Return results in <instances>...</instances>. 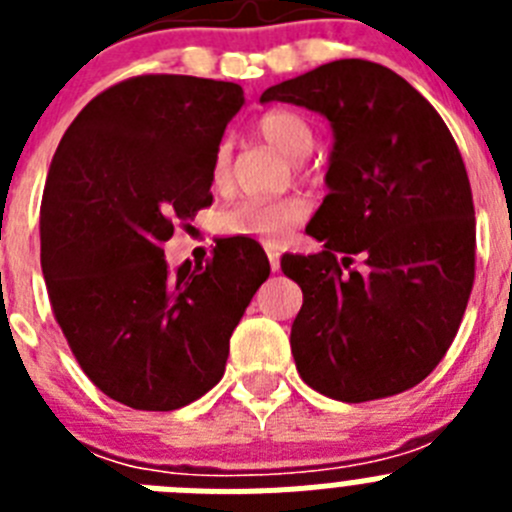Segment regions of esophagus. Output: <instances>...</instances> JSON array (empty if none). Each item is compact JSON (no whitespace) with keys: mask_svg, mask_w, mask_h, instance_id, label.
Wrapping results in <instances>:
<instances>
[{"mask_svg":"<svg viewBox=\"0 0 512 512\" xmlns=\"http://www.w3.org/2000/svg\"><path fill=\"white\" fill-rule=\"evenodd\" d=\"M264 251H266V259H269L271 271H279V248L274 246V243L266 241L264 243Z\"/></svg>","mask_w":512,"mask_h":512,"instance_id":"1","label":"esophagus"}]
</instances>
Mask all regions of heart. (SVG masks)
Masks as SVG:
<instances>
[{
	"mask_svg": "<svg viewBox=\"0 0 512 512\" xmlns=\"http://www.w3.org/2000/svg\"><path fill=\"white\" fill-rule=\"evenodd\" d=\"M256 133L289 161H302L310 156L312 146H315V133H312L310 122L292 110H271L261 115L256 122ZM230 158H233V148L228 140H220L210 158V187L215 192L230 189V182H233ZM305 217L307 202L295 194L274 202H238L220 215V230L228 235H251V238L277 241Z\"/></svg>",
	"mask_w": 512,
	"mask_h": 512,
	"instance_id": "obj_1",
	"label": "heart"
}]
</instances>
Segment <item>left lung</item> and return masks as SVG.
<instances>
[{
    "label": "left lung",
    "instance_id": "1",
    "mask_svg": "<svg viewBox=\"0 0 512 512\" xmlns=\"http://www.w3.org/2000/svg\"><path fill=\"white\" fill-rule=\"evenodd\" d=\"M261 102L318 112L333 130L330 192L307 223L323 251L282 256L302 289L297 372L341 402L410 390L449 351L474 284L472 189L446 122L402 76L361 58L282 81Z\"/></svg>",
    "mask_w": 512,
    "mask_h": 512
}]
</instances>
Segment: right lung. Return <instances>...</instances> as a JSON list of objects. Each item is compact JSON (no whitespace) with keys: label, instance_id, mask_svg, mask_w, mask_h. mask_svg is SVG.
Returning a JSON list of instances; mask_svg holds the SVG:
<instances>
[{"label":"right lung","instance_id":"right-lung-1","mask_svg":"<svg viewBox=\"0 0 512 512\" xmlns=\"http://www.w3.org/2000/svg\"><path fill=\"white\" fill-rule=\"evenodd\" d=\"M243 102L230 81L135 76L76 115L51 161L40 266L53 315L84 374L128 408L176 410L212 390L269 277L241 235L176 271L161 248L212 205V151Z\"/></svg>","mask_w":512,"mask_h":512}]
</instances>
